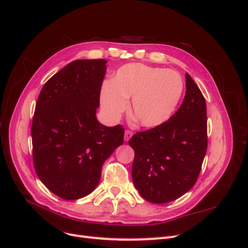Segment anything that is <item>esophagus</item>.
<instances>
[{
    "mask_svg": "<svg viewBox=\"0 0 248 248\" xmlns=\"http://www.w3.org/2000/svg\"><path fill=\"white\" fill-rule=\"evenodd\" d=\"M132 136H133L132 131H130V130H125V134H124V140H125V141H128V140L131 139Z\"/></svg>",
    "mask_w": 248,
    "mask_h": 248,
    "instance_id": "1",
    "label": "esophagus"
}]
</instances>
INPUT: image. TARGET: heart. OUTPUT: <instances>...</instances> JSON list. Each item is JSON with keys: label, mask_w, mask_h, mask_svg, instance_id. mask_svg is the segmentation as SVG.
Masks as SVG:
<instances>
[{"label": "heart", "mask_w": 248, "mask_h": 248, "mask_svg": "<svg viewBox=\"0 0 248 248\" xmlns=\"http://www.w3.org/2000/svg\"><path fill=\"white\" fill-rule=\"evenodd\" d=\"M183 92L180 74L140 63L127 64L101 92V106L112 120L120 118L131 100V114L137 122L152 128L171 116Z\"/></svg>", "instance_id": "heart-1"}]
</instances>
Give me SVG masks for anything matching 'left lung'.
<instances>
[{"instance_id":"obj_1","label":"left lung","mask_w":248,"mask_h":248,"mask_svg":"<svg viewBox=\"0 0 248 248\" xmlns=\"http://www.w3.org/2000/svg\"><path fill=\"white\" fill-rule=\"evenodd\" d=\"M129 145L133 184L146 201L164 204L192 188L207 151V107L188 73L181 107L161 125L133 134Z\"/></svg>"}]
</instances>
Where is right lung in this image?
I'll use <instances>...</instances> for the list:
<instances>
[{
	"instance_id": "1",
	"label": "right lung",
	"mask_w": 248,
	"mask_h": 248,
	"mask_svg": "<svg viewBox=\"0 0 248 248\" xmlns=\"http://www.w3.org/2000/svg\"><path fill=\"white\" fill-rule=\"evenodd\" d=\"M107 61L77 60L44 84L32 123L33 162L48 190L78 200L98 185L104 161L123 144L121 125L96 118Z\"/></svg>"
}]
</instances>
